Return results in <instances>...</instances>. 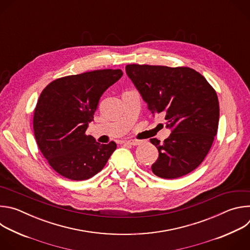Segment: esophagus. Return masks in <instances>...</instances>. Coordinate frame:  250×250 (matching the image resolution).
<instances>
[{"mask_svg": "<svg viewBox=\"0 0 250 250\" xmlns=\"http://www.w3.org/2000/svg\"><path fill=\"white\" fill-rule=\"evenodd\" d=\"M124 144H125V145H128V146H139V145H140V141H139V140L130 139V140H125V141H124Z\"/></svg>", "mask_w": 250, "mask_h": 250, "instance_id": "obj_1", "label": "esophagus"}]
</instances>
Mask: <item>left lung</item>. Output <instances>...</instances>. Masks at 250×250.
<instances>
[{
  "mask_svg": "<svg viewBox=\"0 0 250 250\" xmlns=\"http://www.w3.org/2000/svg\"><path fill=\"white\" fill-rule=\"evenodd\" d=\"M125 71L151 113H165L171 129L163 144L150 139L159 152L152 172L164 179H175L194 171L208 153L218 132L220 105L216 90L202 74L186 66L128 64Z\"/></svg>",
  "mask_w": 250,
  "mask_h": 250,
  "instance_id": "1",
  "label": "left lung"
}]
</instances>
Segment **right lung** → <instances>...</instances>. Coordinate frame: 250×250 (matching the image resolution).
Here are the masks:
<instances>
[{
  "label": "right lung",
  "mask_w": 250,
  "mask_h": 250,
  "mask_svg": "<svg viewBox=\"0 0 250 250\" xmlns=\"http://www.w3.org/2000/svg\"><path fill=\"white\" fill-rule=\"evenodd\" d=\"M121 69H103L50 82L33 114L38 146L59 175L83 181L100 172L116 150L115 141L101 145L86 134L103 93L122 76Z\"/></svg>",
  "instance_id": "obj_1"
}]
</instances>
